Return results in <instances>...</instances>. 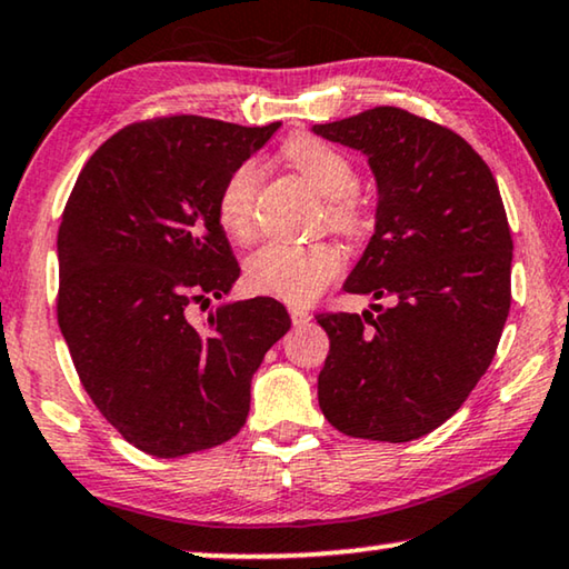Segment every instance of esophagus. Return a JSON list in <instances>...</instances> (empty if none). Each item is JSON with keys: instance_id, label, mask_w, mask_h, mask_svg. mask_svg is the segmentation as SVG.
Returning a JSON list of instances; mask_svg holds the SVG:
<instances>
[{"instance_id": "esophagus-1", "label": "esophagus", "mask_w": 569, "mask_h": 569, "mask_svg": "<svg viewBox=\"0 0 569 569\" xmlns=\"http://www.w3.org/2000/svg\"><path fill=\"white\" fill-rule=\"evenodd\" d=\"M291 321L296 327H303V325H309V321H311V313L307 309H301V307H291Z\"/></svg>"}]
</instances>
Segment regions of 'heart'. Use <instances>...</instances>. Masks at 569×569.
Returning a JSON list of instances; mask_svg holds the SVG:
<instances>
[{
    "label": "heart",
    "mask_w": 569,
    "mask_h": 569,
    "mask_svg": "<svg viewBox=\"0 0 569 569\" xmlns=\"http://www.w3.org/2000/svg\"><path fill=\"white\" fill-rule=\"evenodd\" d=\"M283 156L327 199V222L335 230L345 234L362 230L366 209L355 193L358 173L342 150L317 138H296L286 142ZM258 181L260 168L256 160H244L227 176L217 199V219L227 234L240 240L250 237ZM339 268H342V256L329 242L270 240L244 260V276L256 291L291 303H303L319 296L332 283Z\"/></svg>",
    "instance_id": "b5f03b06"
}]
</instances>
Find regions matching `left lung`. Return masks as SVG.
<instances>
[{
	"instance_id": "8db88e82",
	"label": "left lung",
	"mask_w": 569,
	"mask_h": 569,
	"mask_svg": "<svg viewBox=\"0 0 569 569\" xmlns=\"http://www.w3.org/2000/svg\"><path fill=\"white\" fill-rule=\"evenodd\" d=\"M311 132L368 158L376 227L345 291L388 301L317 317L319 409L347 437L411 442L460 409L496 355L513 258L501 191L460 134L398 107Z\"/></svg>"
}]
</instances>
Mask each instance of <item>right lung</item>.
I'll use <instances>...</instances> for the list:
<instances>
[{
  "instance_id": "add662e5",
  "label": "right lung",
  "mask_w": 569,
  "mask_h": 569,
  "mask_svg": "<svg viewBox=\"0 0 569 569\" xmlns=\"http://www.w3.org/2000/svg\"><path fill=\"white\" fill-rule=\"evenodd\" d=\"M281 122L207 117L124 127L76 181L58 230V325L83 388L127 442L156 457L217 447L242 429L250 383L291 317L232 291L240 266L217 219L219 189Z\"/></svg>"
}]
</instances>
